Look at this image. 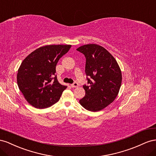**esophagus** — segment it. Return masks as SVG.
<instances>
[{
	"label": "esophagus",
	"instance_id": "34e87169",
	"mask_svg": "<svg viewBox=\"0 0 156 156\" xmlns=\"http://www.w3.org/2000/svg\"><path fill=\"white\" fill-rule=\"evenodd\" d=\"M72 87H78V83L77 82H74L72 85H71Z\"/></svg>",
	"mask_w": 156,
	"mask_h": 156
}]
</instances>
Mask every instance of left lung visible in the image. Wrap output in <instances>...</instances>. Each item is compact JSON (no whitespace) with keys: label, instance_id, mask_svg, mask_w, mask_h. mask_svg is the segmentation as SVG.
Returning a JSON list of instances; mask_svg holds the SVG:
<instances>
[{"label":"left lung","instance_id":"obj_1","mask_svg":"<svg viewBox=\"0 0 156 156\" xmlns=\"http://www.w3.org/2000/svg\"><path fill=\"white\" fill-rule=\"evenodd\" d=\"M76 50L85 55L87 84L80 103L92 112L103 110L115 100L122 85V76L116 60L103 47L90 44Z\"/></svg>","mask_w":156,"mask_h":156}]
</instances>
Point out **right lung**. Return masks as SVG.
Segmentation results:
<instances>
[{"label":"right lung","instance_id":"add662e5","mask_svg":"<svg viewBox=\"0 0 156 156\" xmlns=\"http://www.w3.org/2000/svg\"><path fill=\"white\" fill-rule=\"evenodd\" d=\"M71 45H47L35 50L22 62L17 82L28 103L37 108L56 103L66 86L57 80L55 67Z\"/></svg>","mask_w":156,"mask_h":156}]
</instances>
